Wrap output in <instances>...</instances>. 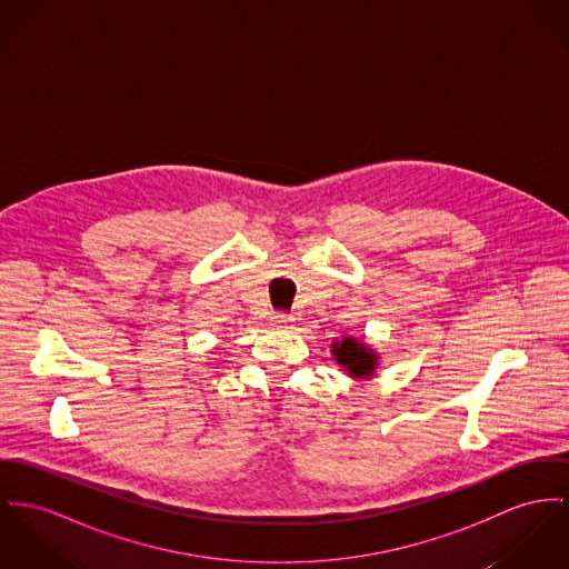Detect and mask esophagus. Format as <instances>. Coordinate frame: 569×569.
<instances>
[{
  "instance_id": "1",
  "label": "esophagus",
  "mask_w": 569,
  "mask_h": 569,
  "mask_svg": "<svg viewBox=\"0 0 569 569\" xmlns=\"http://www.w3.org/2000/svg\"><path fill=\"white\" fill-rule=\"evenodd\" d=\"M271 323H273L276 328H291L293 317H291V315H284V312H276V315L271 317Z\"/></svg>"
}]
</instances>
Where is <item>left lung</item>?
Instances as JSON below:
<instances>
[{
    "label": "left lung",
    "mask_w": 569,
    "mask_h": 569,
    "mask_svg": "<svg viewBox=\"0 0 569 569\" xmlns=\"http://www.w3.org/2000/svg\"><path fill=\"white\" fill-rule=\"evenodd\" d=\"M332 358L337 365L342 367V371L353 379L376 378V371L379 367V353L362 339L347 337L342 335L341 339L332 342Z\"/></svg>",
    "instance_id": "obj_1"
}]
</instances>
